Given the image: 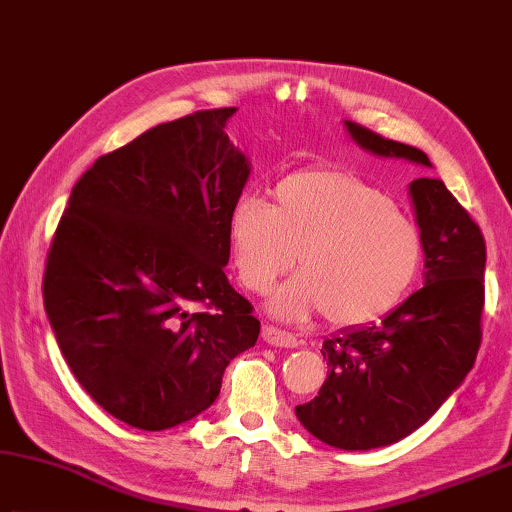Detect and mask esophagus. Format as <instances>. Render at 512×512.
<instances>
[{"label":"esophagus","mask_w":512,"mask_h":512,"mask_svg":"<svg viewBox=\"0 0 512 512\" xmlns=\"http://www.w3.org/2000/svg\"><path fill=\"white\" fill-rule=\"evenodd\" d=\"M263 342L270 346H281V348H297L301 344L292 333H285V330L274 328V326H263Z\"/></svg>","instance_id":"obj_1"}]
</instances>
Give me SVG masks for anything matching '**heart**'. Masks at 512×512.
<instances>
[{"mask_svg":"<svg viewBox=\"0 0 512 512\" xmlns=\"http://www.w3.org/2000/svg\"><path fill=\"white\" fill-rule=\"evenodd\" d=\"M270 206L242 197L229 213V247L242 285L274 292L270 312L301 321L317 312L335 326H366L407 297L423 267V236L391 197L360 175L310 168L283 177Z\"/></svg>","mask_w":512,"mask_h":512,"instance_id":"heart-1","label":"heart"}]
</instances>
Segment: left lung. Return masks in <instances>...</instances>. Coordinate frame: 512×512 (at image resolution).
Here are the masks:
<instances>
[{
  "label": "left lung",
  "mask_w": 512,
  "mask_h": 512,
  "mask_svg": "<svg viewBox=\"0 0 512 512\" xmlns=\"http://www.w3.org/2000/svg\"><path fill=\"white\" fill-rule=\"evenodd\" d=\"M357 146L378 157L432 166L423 150L344 121ZM423 236L425 285L380 324L344 328L321 355L328 378L297 418L339 450H373L416 432L461 387L481 344L486 240L441 179L409 184Z\"/></svg>",
  "instance_id": "obj_1"
}]
</instances>
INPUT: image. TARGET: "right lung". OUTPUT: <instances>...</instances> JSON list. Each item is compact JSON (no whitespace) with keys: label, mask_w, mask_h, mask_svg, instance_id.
Instances as JSON below:
<instances>
[{"label":"right lung","mask_w":512,"mask_h":512,"mask_svg":"<svg viewBox=\"0 0 512 512\" xmlns=\"http://www.w3.org/2000/svg\"><path fill=\"white\" fill-rule=\"evenodd\" d=\"M233 112L188 114L98 157L47 256L44 310L71 373L146 432L209 409L261 333L224 274L229 213L251 173L224 132Z\"/></svg>","instance_id":"obj_1"}]
</instances>
